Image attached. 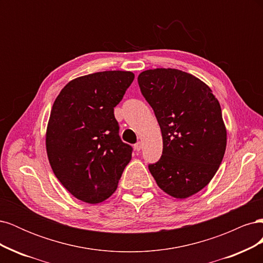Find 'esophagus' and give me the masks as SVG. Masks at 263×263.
<instances>
[{
    "instance_id": "34e87169",
    "label": "esophagus",
    "mask_w": 263,
    "mask_h": 263,
    "mask_svg": "<svg viewBox=\"0 0 263 263\" xmlns=\"http://www.w3.org/2000/svg\"><path fill=\"white\" fill-rule=\"evenodd\" d=\"M141 142L140 141H138L137 142V144H135V146H134V148H135V150H136V151H139L140 149H141Z\"/></svg>"
}]
</instances>
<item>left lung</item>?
Segmentation results:
<instances>
[{"instance_id": "8db88e82", "label": "left lung", "mask_w": 263, "mask_h": 263, "mask_svg": "<svg viewBox=\"0 0 263 263\" xmlns=\"http://www.w3.org/2000/svg\"><path fill=\"white\" fill-rule=\"evenodd\" d=\"M138 84L160 126L162 156L149 164L158 186L174 198L200 192L217 172L227 130L218 100L200 79L171 68L149 69Z\"/></svg>"}]
</instances>
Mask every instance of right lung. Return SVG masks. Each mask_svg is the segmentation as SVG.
Returning a JSON list of instances; mask_svg holds the SVG:
<instances>
[{"mask_svg": "<svg viewBox=\"0 0 263 263\" xmlns=\"http://www.w3.org/2000/svg\"><path fill=\"white\" fill-rule=\"evenodd\" d=\"M134 78L130 71L119 70L79 77L53 102L47 156L61 184L82 202L107 200L132 160V147L119 138L114 107Z\"/></svg>", "mask_w": 263, "mask_h": 263, "instance_id": "obj_1", "label": "right lung"}]
</instances>
